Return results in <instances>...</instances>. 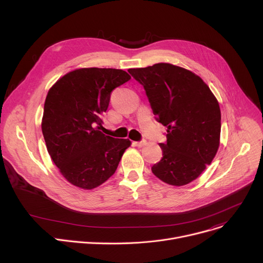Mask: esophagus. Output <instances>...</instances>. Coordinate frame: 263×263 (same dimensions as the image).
Wrapping results in <instances>:
<instances>
[{
    "instance_id": "obj_1",
    "label": "esophagus",
    "mask_w": 263,
    "mask_h": 263,
    "mask_svg": "<svg viewBox=\"0 0 263 263\" xmlns=\"http://www.w3.org/2000/svg\"><path fill=\"white\" fill-rule=\"evenodd\" d=\"M146 144V141H141V142H133V145L134 146H137V147H142Z\"/></svg>"
}]
</instances>
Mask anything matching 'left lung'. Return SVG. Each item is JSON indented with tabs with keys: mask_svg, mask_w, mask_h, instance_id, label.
<instances>
[{
	"mask_svg": "<svg viewBox=\"0 0 263 263\" xmlns=\"http://www.w3.org/2000/svg\"><path fill=\"white\" fill-rule=\"evenodd\" d=\"M144 86L157 120L167 128L163 158L151 171L163 182L185 185L205 170L219 146L220 109L209 86L167 63L128 70Z\"/></svg>",
	"mask_w": 263,
	"mask_h": 263,
	"instance_id": "1",
	"label": "left lung"
}]
</instances>
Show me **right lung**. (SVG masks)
Returning <instances> with one entry per match:
<instances>
[{"label":"right lung","instance_id":"obj_1","mask_svg":"<svg viewBox=\"0 0 263 263\" xmlns=\"http://www.w3.org/2000/svg\"><path fill=\"white\" fill-rule=\"evenodd\" d=\"M130 79L121 69L81 68L48 91L41 130L51 159L68 182L91 190L116 172L131 142L99 129L110 92Z\"/></svg>","mask_w":263,"mask_h":263}]
</instances>
